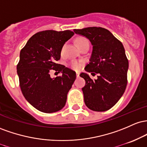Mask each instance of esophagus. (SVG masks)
<instances>
[{
	"mask_svg": "<svg viewBox=\"0 0 147 147\" xmlns=\"http://www.w3.org/2000/svg\"><path fill=\"white\" fill-rule=\"evenodd\" d=\"M76 76H77V78H78V77H79V73H78V72H76Z\"/></svg>",
	"mask_w": 147,
	"mask_h": 147,
	"instance_id": "1",
	"label": "esophagus"
}]
</instances>
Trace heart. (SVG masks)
<instances>
[{
    "label": "heart",
    "instance_id": "b5f03b06",
    "mask_svg": "<svg viewBox=\"0 0 147 147\" xmlns=\"http://www.w3.org/2000/svg\"><path fill=\"white\" fill-rule=\"evenodd\" d=\"M85 42H88V41L84 37H79L76 40V42L78 44H80V43ZM69 67H70L72 69H74V70H78V69H80V67H81V63H80V62H79V61L73 60L69 63Z\"/></svg>",
    "mask_w": 147,
    "mask_h": 147
}]
</instances>
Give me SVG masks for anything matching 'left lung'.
<instances>
[{
  "label": "left lung",
  "mask_w": 147,
  "mask_h": 147,
  "mask_svg": "<svg viewBox=\"0 0 147 147\" xmlns=\"http://www.w3.org/2000/svg\"><path fill=\"white\" fill-rule=\"evenodd\" d=\"M74 31L91 42L90 62L85 70L98 74L96 80L87 73L80 74L85 80L82 88L84 101L89 109L106 111L117 103L126 90L128 61L124 48L108 30L103 28L89 27Z\"/></svg>",
  "instance_id": "1"
}]
</instances>
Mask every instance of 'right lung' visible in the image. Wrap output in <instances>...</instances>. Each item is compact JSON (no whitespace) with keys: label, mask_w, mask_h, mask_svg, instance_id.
<instances>
[{"label":"right lung","mask_w":147,"mask_h":147,"mask_svg":"<svg viewBox=\"0 0 147 147\" xmlns=\"http://www.w3.org/2000/svg\"><path fill=\"white\" fill-rule=\"evenodd\" d=\"M74 34L68 30L42 31L30 38L21 49L16 67L21 92L30 104L42 113H55L65 107L76 78L75 71L56 63L64 44ZM51 70L62 75L51 78Z\"/></svg>","instance_id":"right-lung-1"}]
</instances>
